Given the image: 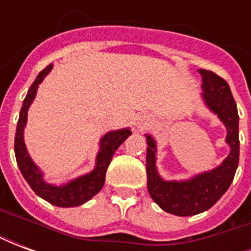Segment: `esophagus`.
Instances as JSON below:
<instances>
[{
	"instance_id": "obj_1",
	"label": "esophagus",
	"mask_w": 251,
	"mask_h": 251,
	"mask_svg": "<svg viewBox=\"0 0 251 251\" xmlns=\"http://www.w3.org/2000/svg\"><path fill=\"white\" fill-rule=\"evenodd\" d=\"M147 125V120L145 118H142V117H138L136 121H134V127H136L137 130H142L144 127Z\"/></svg>"
}]
</instances>
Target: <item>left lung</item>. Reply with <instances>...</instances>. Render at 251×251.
Returning <instances> with one entry per match:
<instances>
[{
	"instance_id": "left-lung-1",
	"label": "left lung",
	"mask_w": 251,
	"mask_h": 251,
	"mask_svg": "<svg viewBox=\"0 0 251 251\" xmlns=\"http://www.w3.org/2000/svg\"><path fill=\"white\" fill-rule=\"evenodd\" d=\"M199 74L203 82L200 94L203 103L218 115L227 130L226 144L230 153L222 164L187 180H165L156 167V140L145 134L149 195L161 210L177 216L196 215L211 208L228 189L239 163V117L231 90L225 79L212 71L199 70Z\"/></svg>"
}]
</instances>
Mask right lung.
<instances>
[{"mask_svg": "<svg viewBox=\"0 0 251 251\" xmlns=\"http://www.w3.org/2000/svg\"><path fill=\"white\" fill-rule=\"evenodd\" d=\"M52 67L53 64L47 66L37 75L23 102L19 122H17L16 137H14V154H16L17 165L24 179L30 185V188L35 191L37 196H40L41 199L47 200L48 203L57 205V207H77V205L84 204L102 189L104 184V177H106V171L111 158L114 156L115 151L130 136L131 131L130 127H124L118 130L107 131L100 138L99 152L95 157V167L91 172L82 175L62 185L47 183L44 180V174L41 172V169L36 165L28 153L24 141V129L28 121V110L32 102L35 100L39 84L51 72Z\"/></svg>", "mask_w": 251, "mask_h": 251, "instance_id": "right-lung-1", "label": "right lung"}]
</instances>
